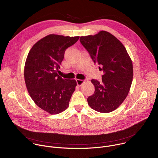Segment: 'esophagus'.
<instances>
[{
    "label": "esophagus",
    "instance_id": "obj_1",
    "mask_svg": "<svg viewBox=\"0 0 158 158\" xmlns=\"http://www.w3.org/2000/svg\"><path fill=\"white\" fill-rule=\"evenodd\" d=\"M76 82H77V84L79 86H81L82 85V84L84 82V80H82V79H76Z\"/></svg>",
    "mask_w": 158,
    "mask_h": 158
}]
</instances>
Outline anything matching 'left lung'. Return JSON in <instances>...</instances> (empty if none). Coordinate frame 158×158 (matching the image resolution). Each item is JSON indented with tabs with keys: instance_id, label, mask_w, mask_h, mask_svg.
I'll return each instance as SVG.
<instances>
[{
	"instance_id": "1",
	"label": "left lung",
	"mask_w": 158,
	"mask_h": 158,
	"mask_svg": "<svg viewBox=\"0 0 158 158\" xmlns=\"http://www.w3.org/2000/svg\"><path fill=\"white\" fill-rule=\"evenodd\" d=\"M80 42L104 73L101 82L91 80L95 92L87 98L88 104L102 113L113 111L123 102L129 92L133 77L131 59L124 45L105 31L94 35L82 36Z\"/></svg>"
}]
</instances>
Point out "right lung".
Masks as SVG:
<instances>
[{
	"instance_id": "1",
	"label": "right lung",
	"mask_w": 158,
	"mask_h": 158,
	"mask_svg": "<svg viewBox=\"0 0 158 158\" xmlns=\"http://www.w3.org/2000/svg\"><path fill=\"white\" fill-rule=\"evenodd\" d=\"M79 36L49 34L37 41L30 50L24 66V79L28 93L35 104L51 114L65 110L74 92L77 82L65 79L57 72L65 51Z\"/></svg>"
}]
</instances>
